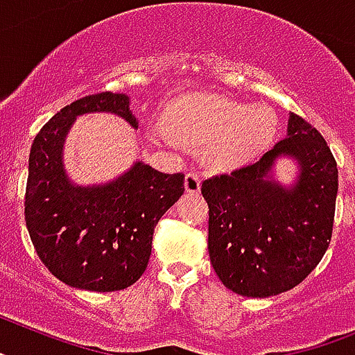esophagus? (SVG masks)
Returning a JSON list of instances; mask_svg holds the SVG:
<instances>
[{"label":"esophagus","mask_w":355,"mask_h":355,"mask_svg":"<svg viewBox=\"0 0 355 355\" xmlns=\"http://www.w3.org/2000/svg\"><path fill=\"white\" fill-rule=\"evenodd\" d=\"M184 190H187L189 194H199V190H201V180H199L198 174L189 172V174L184 175Z\"/></svg>","instance_id":"obj_1"}]
</instances>
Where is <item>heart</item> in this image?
<instances>
[{
    "instance_id": "obj_1",
    "label": "heart",
    "mask_w": 355,
    "mask_h": 355,
    "mask_svg": "<svg viewBox=\"0 0 355 355\" xmlns=\"http://www.w3.org/2000/svg\"><path fill=\"white\" fill-rule=\"evenodd\" d=\"M166 127L150 125L148 134L168 148L203 145L207 165L230 171L256 159L277 134V116L268 105H243L212 94L174 99L165 114Z\"/></svg>"
}]
</instances>
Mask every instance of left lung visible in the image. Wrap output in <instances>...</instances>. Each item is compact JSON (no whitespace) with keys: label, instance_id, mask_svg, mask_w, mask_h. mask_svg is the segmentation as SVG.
Instances as JSON below:
<instances>
[{"label":"left lung","instance_id":"obj_1","mask_svg":"<svg viewBox=\"0 0 355 355\" xmlns=\"http://www.w3.org/2000/svg\"><path fill=\"white\" fill-rule=\"evenodd\" d=\"M279 160L296 166L277 180ZM210 263L225 286L270 297L300 285L330 245L338 165L323 136L288 114L286 136L254 165L203 181Z\"/></svg>","mask_w":355,"mask_h":355}]
</instances>
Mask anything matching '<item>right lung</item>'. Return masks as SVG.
Here are the masks:
<instances>
[{"instance_id":"right-lung-1","label":"right lung","mask_w":355,"mask_h":355,"mask_svg":"<svg viewBox=\"0 0 355 355\" xmlns=\"http://www.w3.org/2000/svg\"><path fill=\"white\" fill-rule=\"evenodd\" d=\"M114 114L137 128L127 94H92L55 114L32 143L25 221L32 245L65 285L114 292L145 272L154 227L183 196L184 175L165 174L136 159L99 184H78L65 168V141L85 114Z\"/></svg>"}]
</instances>
